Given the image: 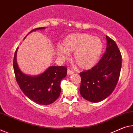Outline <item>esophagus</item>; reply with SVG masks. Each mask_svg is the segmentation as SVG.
Here are the masks:
<instances>
[{
    "label": "esophagus",
    "mask_w": 133,
    "mask_h": 133,
    "mask_svg": "<svg viewBox=\"0 0 133 133\" xmlns=\"http://www.w3.org/2000/svg\"><path fill=\"white\" fill-rule=\"evenodd\" d=\"M74 72L73 71H72L71 70V69H68V70H67V74H74Z\"/></svg>",
    "instance_id": "34e87169"
}]
</instances>
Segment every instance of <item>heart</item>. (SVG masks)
<instances>
[{
    "mask_svg": "<svg viewBox=\"0 0 133 133\" xmlns=\"http://www.w3.org/2000/svg\"><path fill=\"white\" fill-rule=\"evenodd\" d=\"M103 49L102 41L87 33L68 35L63 41V46L57 48L56 54L61 59L66 60L70 53L74 52V60L81 69H87L97 64Z\"/></svg>",
    "mask_w": 133,
    "mask_h": 133,
    "instance_id": "heart-1",
    "label": "heart"
}]
</instances>
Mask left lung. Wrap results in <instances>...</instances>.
<instances>
[{
  "instance_id": "1",
  "label": "left lung",
  "mask_w": 133,
  "mask_h": 133,
  "mask_svg": "<svg viewBox=\"0 0 133 133\" xmlns=\"http://www.w3.org/2000/svg\"><path fill=\"white\" fill-rule=\"evenodd\" d=\"M107 51L93 68L79 73V92L91 102H101L113 92L119 78L122 65L121 52L115 41L108 36Z\"/></svg>"
}]
</instances>
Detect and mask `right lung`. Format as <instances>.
I'll return each instance as SVG.
<instances>
[{"label": "right lung", "mask_w": 133, "mask_h": 133, "mask_svg": "<svg viewBox=\"0 0 133 133\" xmlns=\"http://www.w3.org/2000/svg\"><path fill=\"white\" fill-rule=\"evenodd\" d=\"M44 28V27L36 28L28 34L37 30ZM18 48L14 54L13 66L16 80L22 92L26 97L37 104L48 105L54 103L60 96L61 82L66 77L67 68L63 66H51L37 76L31 77L25 75L21 72L18 66Z\"/></svg>", "instance_id": "add662e5"}]
</instances>
